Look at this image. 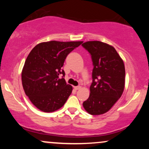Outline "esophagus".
Segmentation results:
<instances>
[{
    "label": "esophagus",
    "instance_id": "34e87169",
    "mask_svg": "<svg viewBox=\"0 0 149 149\" xmlns=\"http://www.w3.org/2000/svg\"><path fill=\"white\" fill-rule=\"evenodd\" d=\"M80 88H81V87H80V85H78V86H76V87H74L75 90H80Z\"/></svg>",
    "mask_w": 149,
    "mask_h": 149
}]
</instances>
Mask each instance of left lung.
<instances>
[{
  "label": "left lung",
  "instance_id": "obj_1",
  "mask_svg": "<svg viewBox=\"0 0 149 149\" xmlns=\"http://www.w3.org/2000/svg\"><path fill=\"white\" fill-rule=\"evenodd\" d=\"M90 53L93 65L90 95L83 103L91 115L107 113L120 98L125 88L123 61L112 46L100 41L82 44Z\"/></svg>",
  "mask_w": 149,
  "mask_h": 149
}]
</instances>
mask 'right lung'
<instances>
[{"mask_svg":"<svg viewBox=\"0 0 149 149\" xmlns=\"http://www.w3.org/2000/svg\"><path fill=\"white\" fill-rule=\"evenodd\" d=\"M82 41H52L38 44L26 59L22 73L23 88L36 107L53 112L64 106L72 92L62 69L65 59Z\"/></svg>","mask_w":149,"mask_h":149,"instance_id":"obj_1","label":"right lung"}]
</instances>
